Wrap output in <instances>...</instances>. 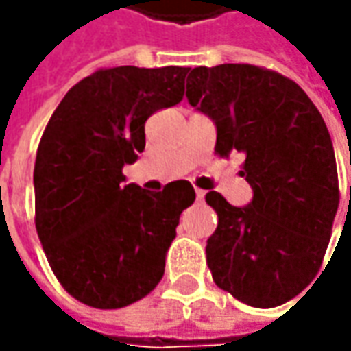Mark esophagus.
Wrapping results in <instances>:
<instances>
[{
    "label": "esophagus",
    "instance_id": "34e87169",
    "mask_svg": "<svg viewBox=\"0 0 351 351\" xmlns=\"http://www.w3.org/2000/svg\"><path fill=\"white\" fill-rule=\"evenodd\" d=\"M195 195L197 201H203V199H205V191H203V189H195Z\"/></svg>",
    "mask_w": 351,
    "mask_h": 351
}]
</instances>
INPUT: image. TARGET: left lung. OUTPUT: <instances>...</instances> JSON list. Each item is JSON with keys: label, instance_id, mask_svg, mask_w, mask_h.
Returning a JSON list of instances; mask_svg holds the SVG:
<instances>
[{"label": "left lung", "instance_id": "8db88e82", "mask_svg": "<svg viewBox=\"0 0 351 351\" xmlns=\"http://www.w3.org/2000/svg\"><path fill=\"white\" fill-rule=\"evenodd\" d=\"M185 95L215 123L219 154L246 156L240 176L254 193L244 207L205 197L219 215L213 279L250 306L287 303L317 277L340 203L324 119L293 80L250 64L193 68Z\"/></svg>", "mask_w": 351, "mask_h": 351}]
</instances>
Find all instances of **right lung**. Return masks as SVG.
<instances>
[{
  "instance_id": "obj_1",
  "label": "right lung",
  "mask_w": 351,
  "mask_h": 351,
  "mask_svg": "<svg viewBox=\"0 0 351 351\" xmlns=\"http://www.w3.org/2000/svg\"><path fill=\"white\" fill-rule=\"evenodd\" d=\"M189 68L119 66L84 77L48 121L34 162V224L62 287L95 308L141 301L164 276L191 183L144 191L125 164L146 146L144 123L183 99Z\"/></svg>"
}]
</instances>
